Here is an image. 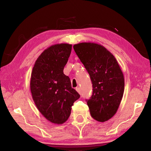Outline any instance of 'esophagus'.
I'll return each instance as SVG.
<instances>
[{
  "label": "esophagus",
  "instance_id": "esophagus-1",
  "mask_svg": "<svg viewBox=\"0 0 151 151\" xmlns=\"http://www.w3.org/2000/svg\"><path fill=\"white\" fill-rule=\"evenodd\" d=\"M76 90H77V92L78 93H80V94H81V88H80L79 87H76Z\"/></svg>",
  "mask_w": 151,
  "mask_h": 151
}]
</instances>
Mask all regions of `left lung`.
Segmentation results:
<instances>
[{
	"label": "left lung",
	"mask_w": 151,
	"mask_h": 151,
	"mask_svg": "<svg viewBox=\"0 0 151 151\" xmlns=\"http://www.w3.org/2000/svg\"><path fill=\"white\" fill-rule=\"evenodd\" d=\"M73 47L92 83V95L86 100L90 115L98 122H106L121 103L124 88L123 72L116 58L101 45L81 43Z\"/></svg>",
	"instance_id": "left-lung-1"
}]
</instances>
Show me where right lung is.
<instances>
[{
	"label": "right lung",
	"mask_w": 151,
	"mask_h": 151,
	"mask_svg": "<svg viewBox=\"0 0 151 151\" xmlns=\"http://www.w3.org/2000/svg\"><path fill=\"white\" fill-rule=\"evenodd\" d=\"M71 50L72 45L67 43L47 47L37 59L32 72L30 90L35 105L55 124L67 121L74 102L80 97L63 72Z\"/></svg>",
	"instance_id": "add662e5"
}]
</instances>
